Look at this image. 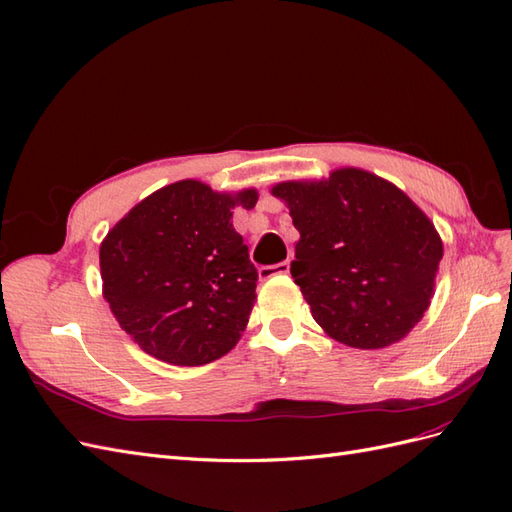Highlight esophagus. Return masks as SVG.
<instances>
[{
	"instance_id": "34e87169",
	"label": "esophagus",
	"mask_w": 512,
	"mask_h": 512,
	"mask_svg": "<svg viewBox=\"0 0 512 512\" xmlns=\"http://www.w3.org/2000/svg\"><path fill=\"white\" fill-rule=\"evenodd\" d=\"M288 271H290V262L284 260V262H278V265L260 267L258 275H260V280H269V278H273V275H286Z\"/></svg>"
}]
</instances>
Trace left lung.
<instances>
[{
	"label": "left lung",
	"mask_w": 512,
	"mask_h": 512,
	"mask_svg": "<svg viewBox=\"0 0 512 512\" xmlns=\"http://www.w3.org/2000/svg\"><path fill=\"white\" fill-rule=\"evenodd\" d=\"M271 193L299 230L290 273L329 338L383 349L422 321L444 243L405 191L372 172L338 168Z\"/></svg>",
	"instance_id": "8db88e82"
}]
</instances>
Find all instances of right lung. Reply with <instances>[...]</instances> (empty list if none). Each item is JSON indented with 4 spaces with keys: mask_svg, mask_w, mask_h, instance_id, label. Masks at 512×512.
Listing matches in <instances>:
<instances>
[{
    "mask_svg": "<svg viewBox=\"0 0 512 512\" xmlns=\"http://www.w3.org/2000/svg\"><path fill=\"white\" fill-rule=\"evenodd\" d=\"M256 189L178 181L150 193L101 243L103 297L133 342L165 364L202 366L234 349L250 321L258 271L232 226Z\"/></svg>",
    "mask_w": 512,
    "mask_h": 512,
    "instance_id": "1",
    "label": "right lung"
}]
</instances>
